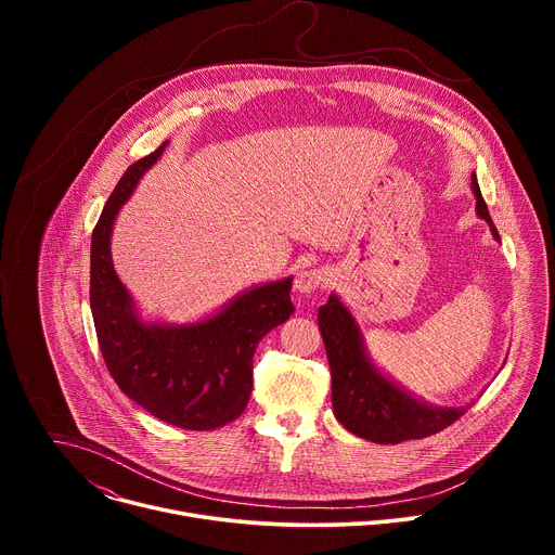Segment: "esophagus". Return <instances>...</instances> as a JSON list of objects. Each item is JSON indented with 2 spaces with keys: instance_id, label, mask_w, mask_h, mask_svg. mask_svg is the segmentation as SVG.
Listing matches in <instances>:
<instances>
[{
  "instance_id": "obj_1",
  "label": "esophagus",
  "mask_w": 555,
  "mask_h": 555,
  "mask_svg": "<svg viewBox=\"0 0 555 555\" xmlns=\"http://www.w3.org/2000/svg\"><path fill=\"white\" fill-rule=\"evenodd\" d=\"M327 285V274L323 270H315V268H305L298 272L296 281H294V287L300 292V294H309V292H315V289H323Z\"/></svg>"
}]
</instances>
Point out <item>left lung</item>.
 Returning a JSON list of instances; mask_svg holds the SVG:
<instances>
[{
  "instance_id": "1",
  "label": "left lung",
  "mask_w": 555,
  "mask_h": 555,
  "mask_svg": "<svg viewBox=\"0 0 555 555\" xmlns=\"http://www.w3.org/2000/svg\"><path fill=\"white\" fill-rule=\"evenodd\" d=\"M472 191L477 197L479 217L490 223L492 234L499 240V230L474 176ZM319 327L332 369L334 413L349 433L375 443H400L406 439L430 437L454 424L465 413V409H437L422 404L400 386L388 382L369 362L353 315L338 296L332 294L319 309Z\"/></svg>"
}]
</instances>
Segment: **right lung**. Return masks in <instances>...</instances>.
Instances as JSON below:
<instances>
[{
  "mask_svg": "<svg viewBox=\"0 0 555 555\" xmlns=\"http://www.w3.org/2000/svg\"><path fill=\"white\" fill-rule=\"evenodd\" d=\"M169 140L133 163L92 232L90 305L103 360L120 390L153 417L184 430H215L240 417L253 392L259 340L294 313L292 279L242 294L197 325H144L109 253L114 219Z\"/></svg>",
  "mask_w": 555,
  "mask_h": 555,
  "instance_id": "obj_1",
  "label": "right lung"
}]
</instances>
